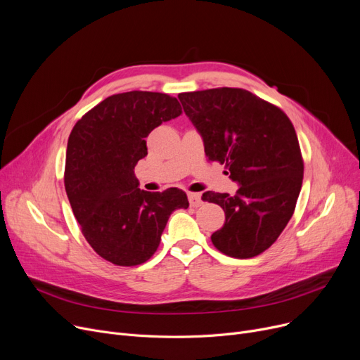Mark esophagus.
Wrapping results in <instances>:
<instances>
[{
	"label": "esophagus",
	"mask_w": 360,
	"mask_h": 360,
	"mask_svg": "<svg viewBox=\"0 0 360 360\" xmlns=\"http://www.w3.org/2000/svg\"><path fill=\"white\" fill-rule=\"evenodd\" d=\"M188 201H189V205L191 207H200L202 204V198L200 194H188Z\"/></svg>",
	"instance_id": "1"
}]
</instances>
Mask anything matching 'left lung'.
Masks as SVG:
<instances>
[{"label":"left lung","instance_id":"left-lung-1","mask_svg":"<svg viewBox=\"0 0 360 360\" xmlns=\"http://www.w3.org/2000/svg\"><path fill=\"white\" fill-rule=\"evenodd\" d=\"M178 98L202 137L208 160L226 165L238 185L234 195L202 194L226 214L212 245L236 259L260 255L291 220L302 185L304 162L291 120L242 88L182 92Z\"/></svg>","mask_w":360,"mask_h":360}]
</instances>
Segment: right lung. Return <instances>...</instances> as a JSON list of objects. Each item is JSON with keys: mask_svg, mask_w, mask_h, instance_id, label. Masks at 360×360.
<instances>
[{"mask_svg": "<svg viewBox=\"0 0 360 360\" xmlns=\"http://www.w3.org/2000/svg\"><path fill=\"white\" fill-rule=\"evenodd\" d=\"M181 114L171 95L130 91L95 105L69 134L66 195L86 242L114 265L149 260L169 215L189 205L182 189L148 193L134 175V166L148 155L149 133Z\"/></svg>", "mask_w": 360, "mask_h": 360, "instance_id": "add662e5", "label": "right lung"}]
</instances>
